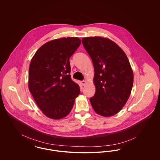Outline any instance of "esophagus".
<instances>
[{"instance_id":"obj_1","label":"esophagus","mask_w":160,"mask_h":160,"mask_svg":"<svg viewBox=\"0 0 160 160\" xmlns=\"http://www.w3.org/2000/svg\"><path fill=\"white\" fill-rule=\"evenodd\" d=\"M81 83H82V84L83 86H84V85L86 84V80H83V81L81 82Z\"/></svg>"}]
</instances>
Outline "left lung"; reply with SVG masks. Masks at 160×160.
<instances>
[{"mask_svg":"<svg viewBox=\"0 0 160 160\" xmlns=\"http://www.w3.org/2000/svg\"><path fill=\"white\" fill-rule=\"evenodd\" d=\"M82 43L94 67V96L90 98L96 113L105 117L118 113L129 98L134 76L128 59L112 40L86 37Z\"/></svg>","mask_w":160,"mask_h":160,"instance_id":"8db88e82","label":"left lung"}]
</instances>
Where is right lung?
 <instances>
[{
    "mask_svg": "<svg viewBox=\"0 0 160 160\" xmlns=\"http://www.w3.org/2000/svg\"><path fill=\"white\" fill-rule=\"evenodd\" d=\"M81 44L78 38L54 39L41 46L29 69V89L42 113L51 119L67 116L80 93L71 79L69 58Z\"/></svg>",
    "mask_w": 160,
    "mask_h": 160,
    "instance_id": "add662e5",
    "label": "right lung"
}]
</instances>
